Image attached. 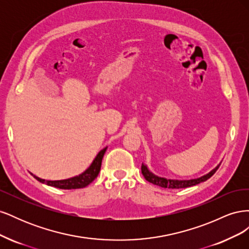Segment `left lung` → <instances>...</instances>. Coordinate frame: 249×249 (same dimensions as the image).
I'll return each instance as SVG.
<instances>
[{
    "label": "left lung",
    "mask_w": 249,
    "mask_h": 249,
    "mask_svg": "<svg viewBox=\"0 0 249 249\" xmlns=\"http://www.w3.org/2000/svg\"><path fill=\"white\" fill-rule=\"evenodd\" d=\"M221 162L217 165V166L211 170L210 172H208L207 175L196 178H191V179H173V178H166L163 177H159L155 175L154 172L150 171L147 167V165L142 163L141 165V171L143 177L145 178V179L147 182L152 183L154 185L160 186L162 188H168V189H179V188H187V187H191L194 185H197L201 182H205L208 178H210L212 177L214 173L217 171V169L219 168Z\"/></svg>",
    "instance_id": "1"
}]
</instances>
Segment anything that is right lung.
<instances>
[{
	"instance_id": "right-lung-1",
	"label": "right lung",
	"mask_w": 249,
	"mask_h": 249,
	"mask_svg": "<svg viewBox=\"0 0 249 249\" xmlns=\"http://www.w3.org/2000/svg\"><path fill=\"white\" fill-rule=\"evenodd\" d=\"M107 148H108V146L103 148L101 152L96 155L92 163L90 164V166L84 172H82L81 175L76 176V177L65 178V179H59V180H49V179H43V178L36 177L31 172L30 173H31V175L37 180H38V182H40L42 184H46L48 186L59 188V189L70 190V189H79V188H84V187L88 186L90 183L92 182V180H94L96 178L97 176H99V172H100L101 166H102L103 157H104L105 153H106Z\"/></svg>"
}]
</instances>
